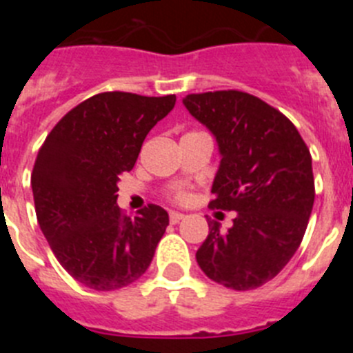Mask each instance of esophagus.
<instances>
[{
    "label": "esophagus",
    "instance_id": "34e87169",
    "mask_svg": "<svg viewBox=\"0 0 353 353\" xmlns=\"http://www.w3.org/2000/svg\"><path fill=\"white\" fill-rule=\"evenodd\" d=\"M182 219H183V214H180V212H171V214H170L171 224L180 223V221H182Z\"/></svg>",
    "mask_w": 353,
    "mask_h": 353
}]
</instances>
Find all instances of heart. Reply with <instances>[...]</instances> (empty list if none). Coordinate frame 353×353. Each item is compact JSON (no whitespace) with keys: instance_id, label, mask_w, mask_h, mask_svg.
<instances>
[{"instance_id":"b5f03b06","label":"heart","mask_w":353,"mask_h":353,"mask_svg":"<svg viewBox=\"0 0 353 353\" xmlns=\"http://www.w3.org/2000/svg\"><path fill=\"white\" fill-rule=\"evenodd\" d=\"M185 198H187L185 192H179V199H180V201H183V199H185Z\"/></svg>"}]
</instances>
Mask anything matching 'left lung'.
<instances>
[{"instance_id": "obj_1", "label": "left lung", "mask_w": 353, "mask_h": 353, "mask_svg": "<svg viewBox=\"0 0 353 353\" xmlns=\"http://www.w3.org/2000/svg\"><path fill=\"white\" fill-rule=\"evenodd\" d=\"M182 102L219 150L210 207L236 212L228 232L208 221L196 252L199 269L226 288H258L285 269L307 228L314 203L310 150L285 114L249 93H192Z\"/></svg>"}]
</instances>
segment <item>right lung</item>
I'll use <instances>...</instances> for the list:
<instances>
[{"label": "right lung", "mask_w": 353, "mask_h": 353, "mask_svg": "<svg viewBox=\"0 0 353 353\" xmlns=\"http://www.w3.org/2000/svg\"><path fill=\"white\" fill-rule=\"evenodd\" d=\"M174 102V95L99 93L68 111L39 150L31 174L37 219L81 285L111 292L150 267L170 215L157 205L121 215L118 176L132 170L146 134Z\"/></svg>", "instance_id": "add662e5"}]
</instances>
